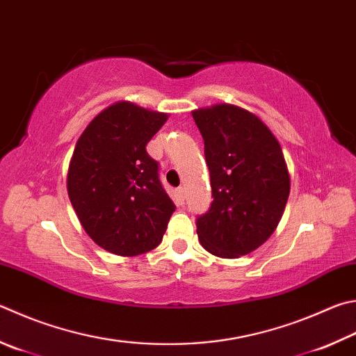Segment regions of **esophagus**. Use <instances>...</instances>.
<instances>
[{"label": "esophagus", "instance_id": "34e87169", "mask_svg": "<svg viewBox=\"0 0 356 356\" xmlns=\"http://www.w3.org/2000/svg\"><path fill=\"white\" fill-rule=\"evenodd\" d=\"M176 196H177V202L182 204L184 202V197H185V188L184 186H179L176 190Z\"/></svg>", "mask_w": 356, "mask_h": 356}]
</instances>
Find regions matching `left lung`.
Instances as JSON below:
<instances>
[{"label": "left lung", "mask_w": 356, "mask_h": 356, "mask_svg": "<svg viewBox=\"0 0 356 356\" xmlns=\"http://www.w3.org/2000/svg\"><path fill=\"white\" fill-rule=\"evenodd\" d=\"M204 138L213 202L197 218L202 248L238 258L274 234L291 190L282 146L270 129L245 108L215 104L191 112Z\"/></svg>", "instance_id": "1"}]
</instances>
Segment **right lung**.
Returning a JSON list of instances; mask_svg holds the SVG:
<instances>
[{
	"label": "right lung",
	"instance_id": "obj_1",
	"mask_svg": "<svg viewBox=\"0 0 356 356\" xmlns=\"http://www.w3.org/2000/svg\"><path fill=\"white\" fill-rule=\"evenodd\" d=\"M168 116L118 101L88 122L74 146L67 172L71 205L86 234L115 255L156 249L176 210L146 152Z\"/></svg>",
	"mask_w": 356,
	"mask_h": 356
}]
</instances>
